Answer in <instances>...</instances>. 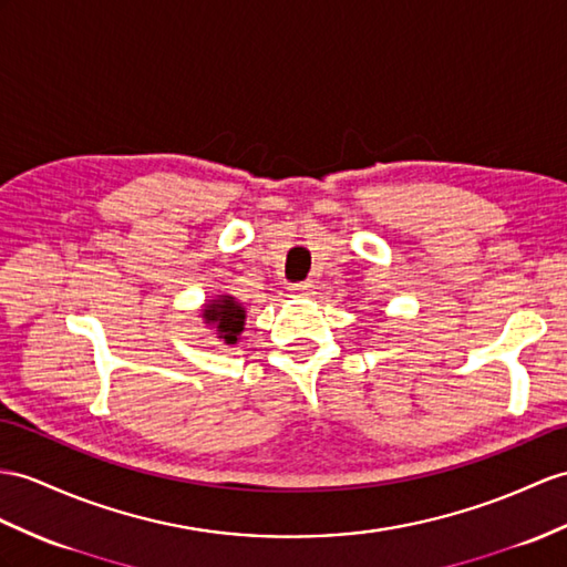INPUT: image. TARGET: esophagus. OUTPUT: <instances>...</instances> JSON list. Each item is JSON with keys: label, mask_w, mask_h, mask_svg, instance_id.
Segmentation results:
<instances>
[{"label": "esophagus", "mask_w": 567, "mask_h": 567, "mask_svg": "<svg viewBox=\"0 0 567 567\" xmlns=\"http://www.w3.org/2000/svg\"><path fill=\"white\" fill-rule=\"evenodd\" d=\"M312 291H315V284L312 281H300V284L291 286V293L296 298H308V296H312Z\"/></svg>", "instance_id": "obj_1"}]
</instances>
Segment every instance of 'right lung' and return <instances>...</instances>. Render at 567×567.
I'll list each match as a JSON object with an SVG mask.
<instances>
[{
	"instance_id": "obj_1",
	"label": "right lung",
	"mask_w": 567,
	"mask_h": 567,
	"mask_svg": "<svg viewBox=\"0 0 567 567\" xmlns=\"http://www.w3.org/2000/svg\"><path fill=\"white\" fill-rule=\"evenodd\" d=\"M206 322H212L218 327V334L226 343H236L238 334L243 331L245 322V310L238 306L236 298L224 296L214 302H209L204 310Z\"/></svg>"
}]
</instances>
